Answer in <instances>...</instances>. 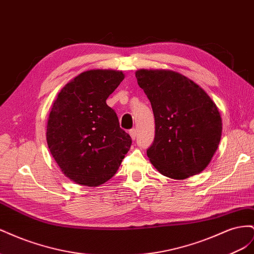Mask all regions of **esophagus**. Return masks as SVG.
Returning a JSON list of instances; mask_svg holds the SVG:
<instances>
[{
    "label": "esophagus",
    "instance_id": "esophagus-1",
    "mask_svg": "<svg viewBox=\"0 0 254 254\" xmlns=\"http://www.w3.org/2000/svg\"><path fill=\"white\" fill-rule=\"evenodd\" d=\"M129 134H130V136H131L132 140H135V137H136V131H135V129H131V130H130Z\"/></svg>",
    "mask_w": 254,
    "mask_h": 254
}]
</instances>
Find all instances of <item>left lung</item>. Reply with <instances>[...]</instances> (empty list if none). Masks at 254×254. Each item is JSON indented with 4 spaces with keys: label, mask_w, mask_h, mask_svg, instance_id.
Returning a JSON list of instances; mask_svg holds the SVG:
<instances>
[{
    "label": "left lung",
    "mask_w": 254,
    "mask_h": 254,
    "mask_svg": "<svg viewBox=\"0 0 254 254\" xmlns=\"http://www.w3.org/2000/svg\"><path fill=\"white\" fill-rule=\"evenodd\" d=\"M135 77L155 117V140L147 149L151 164L177 180L202 172L221 137L216 105L202 88L180 73L142 68Z\"/></svg>",
    "instance_id": "1"
}]
</instances>
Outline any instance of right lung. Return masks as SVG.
I'll use <instances>...</instances> for the list:
<instances>
[{
  "label": "right lung",
  "mask_w": 254,
  "mask_h": 254,
  "mask_svg": "<svg viewBox=\"0 0 254 254\" xmlns=\"http://www.w3.org/2000/svg\"><path fill=\"white\" fill-rule=\"evenodd\" d=\"M125 78L122 71L90 70L67 82L49 115L47 142L67 178L98 187L119 170L131 146L106 99Z\"/></svg>",
  "instance_id": "add662e5"
}]
</instances>
